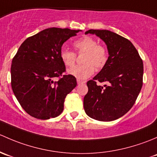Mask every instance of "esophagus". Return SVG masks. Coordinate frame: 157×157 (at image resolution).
Wrapping results in <instances>:
<instances>
[{"mask_svg": "<svg viewBox=\"0 0 157 157\" xmlns=\"http://www.w3.org/2000/svg\"><path fill=\"white\" fill-rule=\"evenodd\" d=\"M82 83H85V82H83V81L82 80H79V79H77V84H78V85H80V84Z\"/></svg>", "mask_w": 157, "mask_h": 157, "instance_id": "34e87169", "label": "esophagus"}]
</instances>
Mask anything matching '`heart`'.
I'll return each mask as SVG.
<instances>
[{"label": "heart", "mask_w": 157, "mask_h": 157, "mask_svg": "<svg viewBox=\"0 0 157 157\" xmlns=\"http://www.w3.org/2000/svg\"><path fill=\"white\" fill-rule=\"evenodd\" d=\"M74 47L78 54H85L83 58V65L75 66L68 71L69 75L78 79L88 78L93 75L97 69H101L106 65L108 59L107 50L103 45L99 44L95 38L85 36L77 40ZM62 62L67 67H72L76 60L75 52L68 49H62L60 51Z\"/></svg>", "instance_id": "obj_1"}]
</instances>
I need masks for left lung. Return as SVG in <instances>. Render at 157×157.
Returning <instances> with one entry per match:
<instances>
[{
    "instance_id": "left-lung-1",
    "label": "left lung",
    "mask_w": 157,
    "mask_h": 157,
    "mask_svg": "<svg viewBox=\"0 0 157 157\" xmlns=\"http://www.w3.org/2000/svg\"><path fill=\"white\" fill-rule=\"evenodd\" d=\"M107 47L106 65L87 82L84 109L88 116L103 122L122 117L135 104L143 85L144 65L136 48L129 40L109 30L90 29ZM107 82L102 87L96 82Z\"/></svg>"
}]
</instances>
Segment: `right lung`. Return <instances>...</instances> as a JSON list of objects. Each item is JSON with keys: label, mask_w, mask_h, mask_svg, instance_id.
I'll list each match as a JSON object with an SVG mask.
<instances>
[{"label": "right lung", "mask_w": 157, "mask_h": 157, "mask_svg": "<svg viewBox=\"0 0 157 157\" xmlns=\"http://www.w3.org/2000/svg\"><path fill=\"white\" fill-rule=\"evenodd\" d=\"M81 30L49 28L29 37L19 47L11 65V86L24 110L36 119L61 114L67 95L76 87V78L63 75L61 48ZM55 77H62L54 82Z\"/></svg>", "instance_id": "obj_1"}]
</instances>
